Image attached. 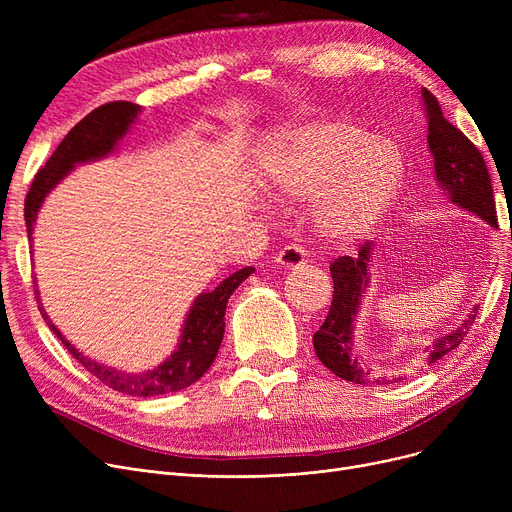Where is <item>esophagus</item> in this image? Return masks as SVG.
Segmentation results:
<instances>
[{
	"instance_id": "obj_1",
	"label": "esophagus",
	"mask_w": 512,
	"mask_h": 512,
	"mask_svg": "<svg viewBox=\"0 0 512 512\" xmlns=\"http://www.w3.org/2000/svg\"><path fill=\"white\" fill-rule=\"evenodd\" d=\"M305 259H307V253L303 251V247H297V245L284 247L276 257L278 265L284 267V270H294V267H301L305 263Z\"/></svg>"
}]
</instances>
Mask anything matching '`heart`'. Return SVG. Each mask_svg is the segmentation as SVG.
I'll return each mask as SVG.
<instances>
[{
    "label": "heart",
    "instance_id": "obj_1",
    "mask_svg": "<svg viewBox=\"0 0 512 512\" xmlns=\"http://www.w3.org/2000/svg\"><path fill=\"white\" fill-rule=\"evenodd\" d=\"M263 182L276 199L313 194V224L334 242L378 226L405 182V155L384 137L348 122H315L282 132L263 155Z\"/></svg>",
    "mask_w": 512,
    "mask_h": 512
}]
</instances>
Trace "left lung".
Listing matches in <instances>:
<instances>
[{
    "label": "left lung",
    "instance_id": "1",
    "mask_svg": "<svg viewBox=\"0 0 512 512\" xmlns=\"http://www.w3.org/2000/svg\"><path fill=\"white\" fill-rule=\"evenodd\" d=\"M423 107L427 116V145L434 155V170L440 186L452 203L465 211L479 215L490 226L498 228L496 201L492 191V180L486 161L479 149L465 137V134L452 126L444 114L438 99L427 89H421ZM373 255V242H365L359 249V257H338L332 265L334 297L328 317L315 334L313 346L317 359L332 373L346 382L365 384L373 380L375 384H396L405 380V375H384V378H371L363 367L359 355L353 351V324L359 313L363 294L369 286V261ZM477 317V307L446 336L425 346L421 363L432 365L444 355L454 351L469 334Z\"/></svg>",
    "mask_w": 512,
    "mask_h": 512
}]
</instances>
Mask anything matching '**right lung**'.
<instances>
[{"label":"right lung","instance_id":"obj_1","mask_svg":"<svg viewBox=\"0 0 512 512\" xmlns=\"http://www.w3.org/2000/svg\"><path fill=\"white\" fill-rule=\"evenodd\" d=\"M139 112L141 105L130 101L105 103L97 107V110H93L89 116H85L66 134L58 149L47 159L45 168L37 172L31 184V191L26 195L24 220L26 230H29V240H33L31 234L33 224L37 222V211L41 209L45 197L53 191V186H56L64 176H68V172L76 164H85V161H95L99 157L110 155L116 149L118 141L128 132L130 124L137 120ZM253 272L255 267H245V270H238L232 276H228L215 290L201 292L184 319V328L176 351L164 363L143 373H126L91 361L83 353H78L76 346H72L62 336V332L51 324V319L43 307H39V311L47 321L49 330L68 348V353L89 373H93L101 384L132 396H157L184 390L203 378V373L211 367L215 355L220 351L226 328L224 315L228 299Z\"/></svg>","mask_w":512,"mask_h":512}]
</instances>
